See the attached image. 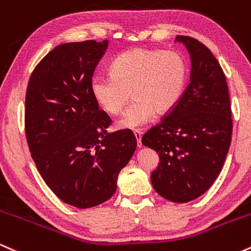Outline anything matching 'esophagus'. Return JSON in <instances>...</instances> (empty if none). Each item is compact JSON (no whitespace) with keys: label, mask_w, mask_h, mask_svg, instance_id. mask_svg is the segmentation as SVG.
I'll return each instance as SVG.
<instances>
[{"label":"esophagus","mask_w":251,"mask_h":251,"mask_svg":"<svg viewBox=\"0 0 251 251\" xmlns=\"http://www.w3.org/2000/svg\"><path fill=\"white\" fill-rule=\"evenodd\" d=\"M135 139H137V144H138V148H142V131L140 129H135V131L133 132Z\"/></svg>","instance_id":"34e87169"}]
</instances>
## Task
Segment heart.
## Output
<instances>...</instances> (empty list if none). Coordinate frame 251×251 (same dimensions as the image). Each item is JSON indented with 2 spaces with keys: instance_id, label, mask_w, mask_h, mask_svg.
<instances>
[{
  "instance_id": "1",
  "label": "heart",
  "mask_w": 251,
  "mask_h": 251,
  "mask_svg": "<svg viewBox=\"0 0 251 251\" xmlns=\"http://www.w3.org/2000/svg\"><path fill=\"white\" fill-rule=\"evenodd\" d=\"M188 62L174 50L131 48L111 63V76L92 79L91 94L105 113L116 116L133 97L134 101L118 119L116 126L134 129L146 125L154 114L174 111L188 82Z\"/></svg>"
}]
</instances>
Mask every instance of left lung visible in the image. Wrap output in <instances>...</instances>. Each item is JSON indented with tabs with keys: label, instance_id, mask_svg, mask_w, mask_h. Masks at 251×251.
I'll return each mask as SVG.
<instances>
[{
	"label": "left lung",
	"instance_id": "1",
	"mask_svg": "<svg viewBox=\"0 0 251 251\" xmlns=\"http://www.w3.org/2000/svg\"><path fill=\"white\" fill-rule=\"evenodd\" d=\"M191 59L190 83L179 103L144 134V146L159 155L151 174L155 191L175 203H188L208 191L220 175L232 134L226 75L208 47L178 35Z\"/></svg>",
	"mask_w": 251,
	"mask_h": 251
}]
</instances>
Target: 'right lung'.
I'll return each instance as SVG.
<instances>
[{"mask_svg": "<svg viewBox=\"0 0 251 251\" xmlns=\"http://www.w3.org/2000/svg\"><path fill=\"white\" fill-rule=\"evenodd\" d=\"M108 40L56 46L31 73L25 94V135L40 175L65 203H103L137 148L129 129L111 132V119L91 94L92 77Z\"/></svg>", "mask_w": 251, "mask_h": 251, "instance_id": "right-lung-1", "label": "right lung"}]
</instances>
